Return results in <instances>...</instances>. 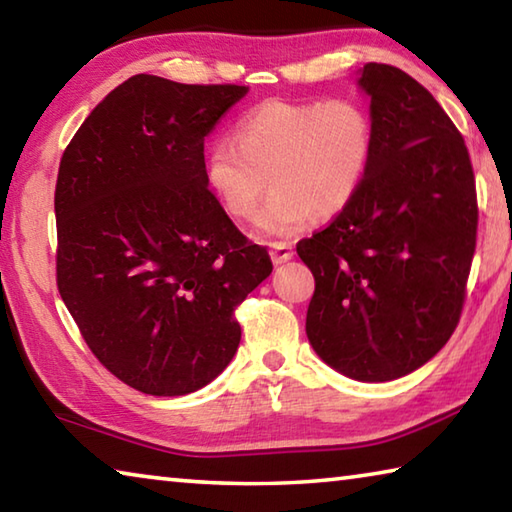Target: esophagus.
Wrapping results in <instances>:
<instances>
[{
    "mask_svg": "<svg viewBox=\"0 0 512 512\" xmlns=\"http://www.w3.org/2000/svg\"><path fill=\"white\" fill-rule=\"evenodd\" d=\"M268 250H271V259L275 266L289 262V259L293 257V246L287 244V241H273V244L268 246Z\"/></svg>",
    "mask_w": 512,
    "mask_h": 512,
    "instance_id": "obj_1",
    "label": "esophagus"
}]
</instances>
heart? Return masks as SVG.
<instances>
[{
	"instance_id": "1",
	"label": "heart",
	"mask_w": 512,
	"mask_h": 512,
	"mask_svg": "<svg viewBox=\"0 0 512 512\" xmlns=\"http://www.w3.org/2000/svg\"><path fill=\"white\" fill-rule=\"evenodd\" d=\"M375 126L354 99L266 101L235 126V142L214 140L203 155V176L232 219H253L268 187H275L257 216V232L291 237L314 216H336L368 176Z\"/></svg>"
}]
</instances>
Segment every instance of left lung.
I'll return each mask as SVG.
<instances>
[{
    "instance_id": "8db88e82",
    "label": "left lung",
    "mask_w": 512,
    "mask_h": 512,
    "mask_svg": "<svg viewBox=\"0 0 512 512\" xmlns=\"http://www.w3.org/2000/svg\"><path fill=\"white\" fill-rule=\"evenodd\" d=\"M357 85L375 126L368 176L296 250L316 280L311 348L345 377L391 381L456 329L479 212L470 155L440 103L391 65H363Z\"/></svg>"
}]
</instances>
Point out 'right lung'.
<instances>
[{"label":"right lung","instance_id":"obj_1","mask_svg":"<svg viewBox=\"0 0 512 512\" xmlns=\"http://www.w3.org/2000/svg\"><path fill=\"white\" fill-rule=\"evenodd\" d=\"M246 85L135 74L63 153L58 291L112 375L158 397L194 393L235 357V307L273 271L203 176V144Z\"/></svg>","mask_w":512,"mask_h":512}]
</instances>
